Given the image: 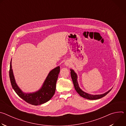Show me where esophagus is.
<instances>
[{
    "mask_svg": "<svg viewBox=\"0 0 126 126\" xmlns=\"http://www.w3.org/2000/svg\"><path fill=\"white\" fill-rule=\"evenodd\" d=\"M65 65H66V66H69L70 65V64H69L68 62H65Z\"/></svg>",
    "mask_w": 126,
    "mask_h": 126,
    "instance_id": "obj_1",
    "label": "esophagus"
}]
</instances>
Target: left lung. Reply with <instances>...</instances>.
I'll return each instance as SVG.
<instances>
[{
    "mask_svg": "<svg viewBox=\"0 0 126 126\" xmlns=\"http://www.w3.org/2000/svg\"><path fill=\"white\" fill-rule=\"evenodd\" d=\"M71 71V76L72 78V81L73 82V84L74 86V88L76 90V91L80 95V96L88 99V100H97L100 99L105 96H106L108 93H109V92L112 89L109 90V91H108L107 92H105L104 94H98V95H92L87 93L84 91H83L80 88L79 85L78 84V76L77 73L74 71V70L72 69H70Z\"/></svg>",
    "mask_w": 126,
    "mask_h": 126,
    "instance_id": "8db88e82",
    "label": "left lung"
}]
</instances>
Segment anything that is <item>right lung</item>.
<instances>
[{"label": "right lung", "instance_id": "right-lung-1", "mask_svg": "<svg viewBox=\"0 0 126 126\" xmlns=\"http://www.w3.org/2000/svg\"><path fill=\"white\" fill-rule=\"evenodd\" d=\"M12 59L10 64L9 78L12 88L21 99L33 105H39L49 101L55 94L56 84L60 72V66L51 70L38 90L30 93H25L17 85L12 68Z\"/></svg>", "mask_w": 126, "mask_h": 126}]
</instances>
